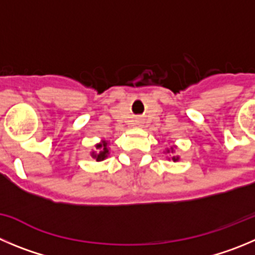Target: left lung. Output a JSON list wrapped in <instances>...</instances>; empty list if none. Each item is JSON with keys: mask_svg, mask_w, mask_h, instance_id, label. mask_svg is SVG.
<instances>
[{"mask_svg": "<svg viewBox=\"0 0 255 255\" xmlns=\"http://www.w3.org/2000/svg\"><path fill=\"white\" fill-rule=\"evenodd\" d=\"M172 160H173V161H177V160H178V157H172Z\"/></svg>", "mask_w": 255, "mask_h": 255, "instance_id": "obj_1", "label": "left lung"}]
</instances>
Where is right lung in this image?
<instances>
[{"instance_id":"add662e5","label":"right lung","mask_w":255,"mask_h":255,"mask_svg":"<svg viewBox=\"0 0 255 255\" xmlns=\"http://www.w3.org/2000/svg\"><path fill=\"white\" fill-rule=\"evenodd\" d=\"M108 152L109 151H108V147H107V142H103V143L101 144H97V153L93 152L92 156L94 157L97 161H103L107 157V154H108Z\"/></svg>"}]
</instances>
